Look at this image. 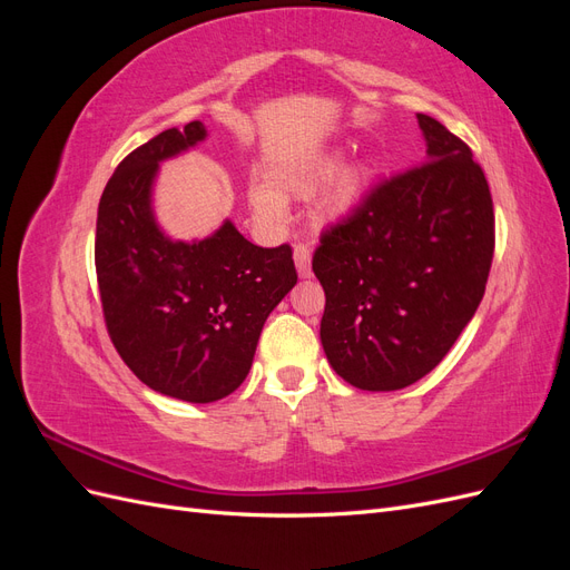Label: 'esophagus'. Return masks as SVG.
Wrapping results in <instances>:
<instances>
[{
  "label": "esophagus",
  "instance_id": "34e87169",
  "mask_svg": "<svg viewBox=\"0 0 570 570\" xmlns=\"http://www.w3.org/2000/svg\"><path fill=\"white\" fill-rule=\"evenodd\" d=\"M295 266L299 278L312 275V249H308V245H295Z\"/></svg>",
  "mask_w": 570,
  "mask_h": 570
}]
</instances>
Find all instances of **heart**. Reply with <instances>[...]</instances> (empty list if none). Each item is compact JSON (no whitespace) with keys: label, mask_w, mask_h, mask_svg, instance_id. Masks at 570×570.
I'll return each instance as SVG.
<instances>
[{"label":"heart","mask_w":570,"mask_h":570,"mask_svg":"<svg viewBox=\"0 0 570 570\" xmlns=\"http://www.w3.org/2000/svg\"><path fill=\"white\" fill-rule=\"evenodd\" d=\"M347 166V154L344 151H331L325 157L316 159L314 164H308L306 168H302L299 174L285 178V187L289 189L292 195L299 199H308L314 197L318 189H323L325 185H331L342 170ZM371 166L368 164H356L354 168H350L344 174L335 187L327 193L318 206L321 218L323 220H340L347 216L354 206L364 197L368 180H371ZM249 202L254 206L256 214L262 216H271V218H281L285 212L283 197L275 193V189L266 187V185H254L249 189Z\"/></svg>","instance_id":"1"}]
</instances>
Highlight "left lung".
I'll list each match as a JSON object with an SVG mask.
<instances>
[{
    "label": "left lung",
    "mask_w": 570,
    "mask_h": 570,
    "mask_svg": "<svg viewBox=\"0 0 570 570\" xmlns=\"http://www.w3.org/2000/svg\"><path fill=\"white\" fill-rule=\"evenodd\" d=\"M425 164L377 185L321 235L327 364L358 390L392 392L433 371L485 295L494 212L471 149L416 114Z\"/></svg>",
    "instance_id": "left-lung-1"
}]
</instances>
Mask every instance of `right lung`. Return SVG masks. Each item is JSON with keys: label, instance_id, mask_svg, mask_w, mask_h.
Masks as SVG:
<instances>
[{"label": "right lung", "instance_id": "right-lung-1", "mask_svg": "<svg viewBox=\"0 0 570 570\" xmlns=\"http://www.w3.org/2000/svg\"><path fill=\"white\" fill-rule=\"evenodd\" d=\"M206 135L193 120L128 154L101 193L95 239L116 352L149 390L193 404L218 402L245 383L268 314L297 285L292 249L252 245L230 218L202 239H176L159 226L161 164Z\"/></svg>", "mask_w": 570, "mask_h": 570}]
</instances>
